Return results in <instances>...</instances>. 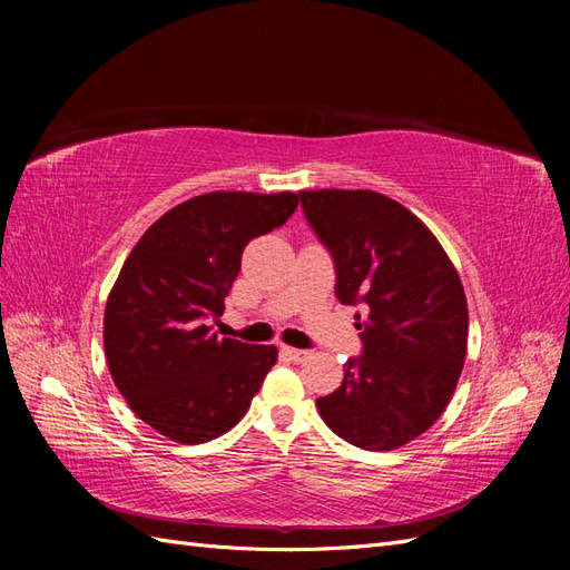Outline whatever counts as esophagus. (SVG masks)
I'll use <instances>...</instances> for the list:
<instances>
[{"mask_svg": "<svg viewBox=\"0 0 570 570\" xmlns=\"http://www.w3.org/2000/svg\"><path fill=\"white\" fill-rule=\"evenodd\" d=\"M281 352H283V356H287L289 361H295V364H302V361H306L308 356V352H304V350H295V347H281Z\"/></svg>", "mask_w": 570, "mask_h": 570, "instance_id": "obj_1", "label": "esophagus"}]
</instances>
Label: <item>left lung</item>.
I'll return each instance as SVG.
<instances>
[{"mask_svg": "<svg viewBox=\"0 0 570 570\" xmlns=\"http://www.w3.org/2000/svg\"><path fill=\"white\" fill-rule=\"evenodd\" d=\"M306 220L335 258V295L356 314L364 354L316 400L335 435L390 452L423 435L452 402L469 352V304L438 237L373 189L299 193Z\"/></svg>", "mask_w": 570, "mask_h": 570, "instance_id": "obj_1", "label": "left lung"}]
</instances>
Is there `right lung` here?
Segmentation results:
<instances>
[{
  "label": "right lung",
  "instance_id": "1",
  "mask_svg": "<svg viewBox=\"0 0 570 570\" xmlns=\"http://www.w3.org/2000/svg\"><path fill=\"white\" fill-rule=\"evenodd\" d=\"M295 193H206L137 239L109 292L105 354L137 419L180 444L216 440L245 416L278 361L273 344L218 337L249 239L295 214Z\"/></svg>",
  "mask_w": 570,
  "mask_h": 570
}]
</instances>
